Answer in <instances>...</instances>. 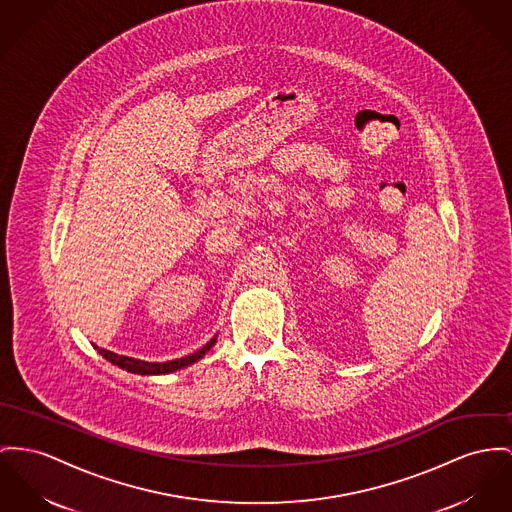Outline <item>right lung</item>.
I'll use <instances>...</instances> for the list:
<instances>
[{"mask_svg": "<svg viewBox=\"0 0 512 512\" xmlns=\"http://www.w3.org/2000/svg\"><path fill=\"white\" fill-rule=\"evenodd\" d=\"M215 341H217V336H213L211 340L207 341L202 349H198V351H194V353H190V355H186L182 359H172V361H165V363H151V361H141V359L128 357V355H118V353L103 349L99 345H95V349L103 355L108 363H112V365H116V367H120V369H124L128 373L141 376L171 375V373H176V371H180L184 367H190V365L198 363L205 353L215 345Z\"/></svg>", "mask_w": 512, "mask_h": 512, "instance_id": "add662e5", "label": "right lung"}]
</instances>
